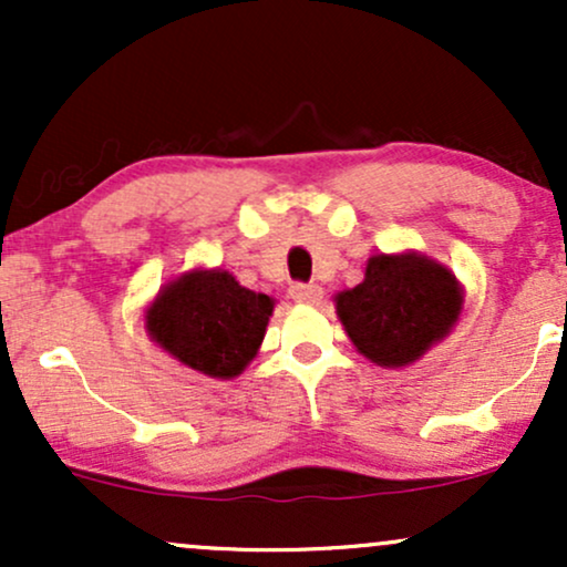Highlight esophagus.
<instances>
[{
	"label": "esophagus",
	"mask_w": 567,
	"mask_h": 567,
	"mask_svg": "<svg viewBox=\"0 0 567 567\" xmlns=\"http://www.w3.org/2000/svg\"><path fill=\"white\" fill-rule=\"evenodd\" d=\"M290 296L296 298L298 303H317L322 298V288L315 282H292Z\"/></svg>",
	"instance_id": "34e87169"
}]
</instances>
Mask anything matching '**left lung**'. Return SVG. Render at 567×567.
<instances>
[{"mask_svg":"<svg viewBox=\"0 0 567 567\" xmlns=\"http://www.w3.org/2000/svg\"><path fill=\"white\" fill-rule=\"evenodd\" d=\"M336 309L360 354L375 365L402 368L453 328L461 288L429 258L381 252L368 261L365 279L336 298Z\"/></svg>","mask_w":567,"mask_h":567,"instance_id":"8db88e82","label":"left lung"}]
</instances>
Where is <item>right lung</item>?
Returning <instances> with one entry per match:
<instances>
[{
  "label": "right lung",
  "instance_id": "add662e5",
  "mask_svg": "<svg viewBox=\"0 0 567 567\" xmlns=\"http://www.w3.org/2000/svg\"><path fill=\"white\" fill-rule=\"evenodd\" d=\"M275 301L243 288L229 271H192L146 311L148 336L188 368L234 379L261 347Z\"/></svg>",
  "mask_w": 567,
  "mask_h": 567
}]
</instances>
